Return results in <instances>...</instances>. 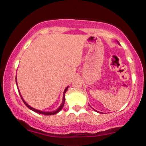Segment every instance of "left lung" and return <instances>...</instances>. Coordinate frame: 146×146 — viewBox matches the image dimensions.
Masks as SVG:
<instances>
[{"instance_id": "left-lung-1", "label": "left lung", "mask_w": 146, "mask_h": 146, "mask_svg": "<svg viewBox=\"0 0 146 146\" xmlns=\"http://www.w3.org/2000/svg\"><path fill=\"white\" fill-rule=\"evenodd\" d=\"M117 43H118V44H119V42H118V41H117ZM93 110H94V109H93ZM95 111H97V110H95ZM97 112H98V111H97ZM98 113H99V112H98Z\"/></svg>"}]
</instances>
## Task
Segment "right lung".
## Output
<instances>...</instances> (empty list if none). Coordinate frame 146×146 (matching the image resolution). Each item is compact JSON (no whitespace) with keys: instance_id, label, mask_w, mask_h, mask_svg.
Returning a JSON list of instances; mask_svg holds the SVG:
<instances>
[{"instance_id":"obj_1","label":"right lung","mask_w":146,"mask_h":146,"mask_svg":"<svg viewBox=\"0 0 146 146\" xmlns=\"http://www.w3.org/2000/svg\"><path fill=\"white\" fill-rule=\"evenodd\" d=\"M16 85H17V80H16ZM17 86H18V85H17ZM17 88H18V92H19V94H20V95H21V99H22V100H23V102H24V104H25V105L27 106V108H29L30 110H33V111L36 112V113H37L42 114V115H55V114H56V113H59V112L60 111V110H62V108H63L64 105V102H65V96H64V94H65V93H66V90H67L68 88V87H66V88H65L64 91L63 99H62V102L61 105L60 106V107H59V108H58V109H56V110H54V111H51V112H44V111H41V110H37V109H36V108H32V107H31V106H29V104H28L27 103H26V102H25V100H23V97H22V95H21V93H20V91H19V89H18V87H17Z\"/></svg>"}]
</instances>
